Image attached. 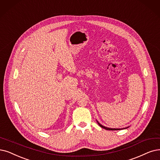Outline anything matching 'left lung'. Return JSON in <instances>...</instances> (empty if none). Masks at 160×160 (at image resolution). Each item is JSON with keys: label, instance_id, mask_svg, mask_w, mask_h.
I'll return each mask as SVG.
<instances>
[{"label": "left lung", "instance_id": "8db88e82", "mask_svg": "<svg viewBox=\"0 0 160 160\" xmlns=\"http://www.w3.org/2000/svg\"><path fill=\"white\" fill-rule=\"evenodd\" d=\"M97 123H98V125L102 127V128H103V129H106V130H110V131H117V130H120V129H112V128H108V127H104V126H103L102 125H101L98 121H97ZM127 127H126L125 129H127Z\"/></svg>", "mask_w": 160, "mask_h": 160}]
</instances>
